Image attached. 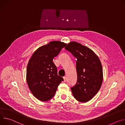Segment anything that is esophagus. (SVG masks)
<instances>
[{
    "label": "esophagus",
    "mask_w": 125,
    "mask_h": 125,
    "mask_svg": "<svg viewBox=\"0 0 125 125\" xmlns=\"http://www.w3.org/2000/svg\"><path fill=\"white\" fill-rule=\"evenodd\" d=\"M63 78L64 82H66V80H67V79H66V77L65 76H64Z\"/></svg>",
    "instance_id": "esophagus-1"
}]
</instances>
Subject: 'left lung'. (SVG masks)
I'll return each instance as SVG.
<instances>
[{"label": "left lung", "instance_id": "obj_1", "mask_svg": "<svg viewBox=\"0 0 125 125\" xmlns=\"http://www.w3.org/2000/svg\"><path fill=\"white\" fill-rule=\"evenodd\" d=\"M65 49L77 59V81L71 87L72 93L77 101L86 102L101 88L103 78L101 62L92 50L76 42H71Z\"/></svg>", "mask_w": 125, "mask_h": 125}]
</instances>
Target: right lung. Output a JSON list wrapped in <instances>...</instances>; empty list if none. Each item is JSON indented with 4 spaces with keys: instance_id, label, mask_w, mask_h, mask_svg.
<instances>
[{
    "instance_id": "right-lung-1",
    "label": "right lung",
    "mask_w": 125,
    "mask_h": 125,
    "mask_svg": "<svg viewBox=\"0 0 125 125\" xmlns=\"http://www.w3.org/2000/svg\"><path fill=\"white\" fill-rule=\"evenodd\" d=\"M66 45L59 41L50 42L36 50L29 61L27 82L32 93L40 101H47L52 99L63 80L58 75L53 59Z\"/></svg>"
}]
</instances>
